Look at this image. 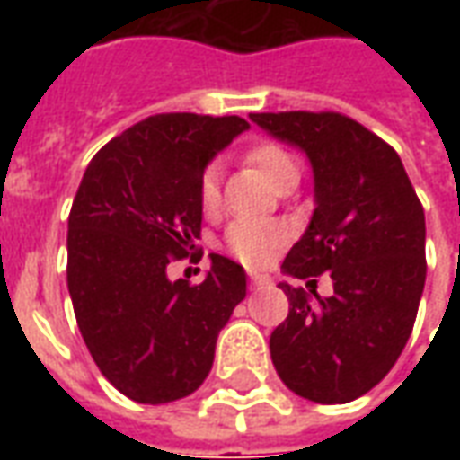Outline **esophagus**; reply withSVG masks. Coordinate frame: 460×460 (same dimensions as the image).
<instances>
[{"label": "esophagus", "mask_w": 460, "mask_h": 460, "mask_svg": "<svg viewBox=\"0 0 460 460\" xmlns=\"http://www.w3.org/2000/svg\"><path fill=\"white\" fill-rule=\"evenodd\" d=\"M249 280L253 288H263V286H270L269 276H263V273H249Z\"/></svg>", "instance_id": "obj_1"}]
</instances>
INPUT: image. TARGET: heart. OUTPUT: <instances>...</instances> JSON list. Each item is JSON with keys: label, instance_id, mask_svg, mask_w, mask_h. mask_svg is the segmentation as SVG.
I'll list each match as a JSON object with an SVG mask.
<instances>
[{"label": "heart", "instance_id": "1", "mask_svg": "<svg viewBox=\"0 0 460 460\" xmlns=\"http://www.w3.org/2000/svg\"><path fill=\"white\" fill-rule=\"evenodd\" d=\"M246 162L253 164L266 180L276 187L280 180L290 174H298L296 160L276 142H253L246 150ZM197 204L207 217H217L221 209V184L217 164H207L197 180ZM290 239V229L280 221L263 219H239L234 221L226 231L224 246L231 256L241 261L249 269L269 266L273 256L279 253Z\"/></svg>", "mask_w": 460, "mask_h": 460}]
</instances>
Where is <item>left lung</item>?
Instances as JSON below:
<instances>
[{
    "label": "left lung",
    "mask_w": 460,
    "mask_h": 460,
    "mask_svg": "<svg viewBox=\"0 0 460 460\" xmlns=\"http://www.w3.org/2000/svg\"><path fill=\"white\" fill-rule=\"evenodd\" d=\"M263 130L305 150L315 211L283 270L288 318L270 332L283 385L318 404H345L379 385L414 328L426 280L424 207L399 155L375 132L332 111L251 113ZM330 272L320 299L315 275Z\"/></svg>",
    "instance_id": "1"
}]
</instances>
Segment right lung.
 <instances>
[{
    "instance_id": "add662e5",
    "label": "right lung",
    "mask_w": 460,
    "mask_h": 460,
    "mask_svg": "<svg viewBox=\"0 0 460 460\" xmlns=\"http://www.w3.org/2000/svg\"><path fill=\"white\" fill-rule=\"evenodd\" d=\"M246 128L239 115H150L95 152L78 184L66 266L75 323L98 369L132 402L197 392L246 298V273L219 253L201 283L167 279L172 261L201 259L197 180Z\"/></svg>"
}]
</instances>
